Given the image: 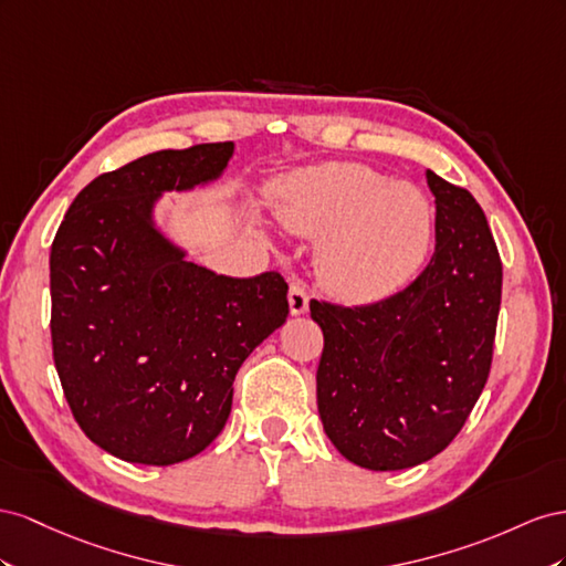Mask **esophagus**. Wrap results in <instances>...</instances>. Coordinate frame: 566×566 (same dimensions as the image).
Listing matches in <instances>:
<instances>
[{"label": "esophagus", "instance_id": "34e87169", "mask_svg": "<svg viewBox=\"0 0 566 566\" xmlns=\"http://www.w3.org/2000/svg\"><path fill=\"white\" fill-rule=\"evenodd\" d=\"M308 289H305V284L296 277L289 280V311H292V315H303L305 311H308Z\"/></svg>", "mask_w": 566, "mask_h": 566}]
</instances>
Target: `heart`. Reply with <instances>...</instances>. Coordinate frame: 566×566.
<instances>
[{
    "mask_svg": "<svg viewBox=\"0 0 566 566\" xmlns=\"http://www.w3.org/2000/svg\"><path fill=\"white\" fill-rule=\"evenodd\" d=\"M280 220L298 237L329 234L322 270L348 298H377L410 282L433 239L427 193L365 164L303 172L286 191Z\"/></svg>",
    "mask_w": 566,
    "mask_h": 566,
    "instance_id": "1",
    "label": "heart"
}]
</instances>
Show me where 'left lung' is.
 Segmentation results:
<instances>
[{"label":"left lung","instance_id":"left-lung-1","mask_svg":"<svg viewBox=\"0 0 566 566\" xmlns=\"http://www.w3.org/2000/svg\"><path fill=\"white\" fill-rule=\"evenodd\" d=\"M433 255L375 303L311 301L325 346L317 410L329 441L365 470L394 472L450 446L486 386L503 263L470 191L427 170Z\"/></svg>","mask_w":566,"mask_h":566}]
</instances>
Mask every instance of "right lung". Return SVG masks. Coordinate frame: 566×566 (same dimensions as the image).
I'll return each mask as SVG.
<instances>
[{"instance_id": "add662e5", "label": "right lung", "mask_w": 566, "mask_h": 566, "mask_svg": "<svg viewBox=\"0 0 566 566\" xmlns=\"http://www.w3.org/2000/svg\"><path fill=\"white\" fill-rule=\"evenodd\" d=\"M232 149H164L94 177L52 241L61 389L87 439L125 462L201 453L228 422L237 369L289 315L280 272L216 274L151 228L160 191L213 180Z\"/></svg>"}]
</instances>
